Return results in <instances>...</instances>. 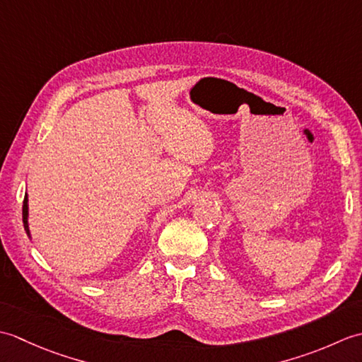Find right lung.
<instances>
[{"instance_id":"1","label":"right lung","mask_w":362,"mask_h":362,"mask_svg":"<svg viewBox=\"0 0 362 362\" xmlns=\"http://www.w3.org/2000/svg\"><path fill=\"white\" fill-rule=\"evenodd\" d=\"M28 214H29V211H28V194H26L25 196V201H23V226H25V230H26L28 236H30V233H29V224H28Z\"/></svg>"}]
</instances>
